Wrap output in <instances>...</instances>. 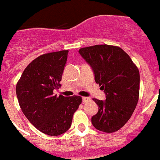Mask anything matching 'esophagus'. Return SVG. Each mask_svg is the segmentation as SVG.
<instances>
[{
    "mask_svg": "<svg viewBox=\"0 0 160 160\" xmlns=\"http://www.w3.org/2000/svg\"><path fill=\"white\" fill-rule=\"evenodd\" d=\"M91 101V98H88V97H82V102H88Z\"/></svg>",
    "mask_w": 160,
    "mask_h": 160,
    "instance_id": "34e87169",
    "label": "esophagus"
}]
</instances>
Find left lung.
<instances>
[{"label":"left lung","mask_w":160,"mask_h":160,"mask_svg":"<svg viewBox=\"0 0 160 160\" xmlns=\"http://www.w3.org/2000/svg\"><path fill=\"white\" fill-rule=\"evenodd\" d=\"M78 52L91 65L95 82L106 95L105 101L92 98L98 106L92 125L104 132L118 131L131 118L139 101V69L118 46L93 45Z\"/></svg>","instance_id":"1"}]
</instances>
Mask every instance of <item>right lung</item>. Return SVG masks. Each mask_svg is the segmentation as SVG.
I'll list each match as a JSON object with an SVG mask.
<instances>
[{
  "label": "right lung",
  "instance_id": "obj_1",
  "mask_svg": "<svg viewBox=\"0 0 160 160\" xmlns=\"http://www.w3.org/2000/svg\"><path fill=\"white\" fill-rule=\"evenodd\" d=\"M68 50L44 54L32 61L16 85L22 112L37 129L48 136H58L68 130L74 113L82 98L54 94L62 86V73Z\"/></svg>",
  "mask_w": 160,
  "mask_h": 160
}]
</instances>
